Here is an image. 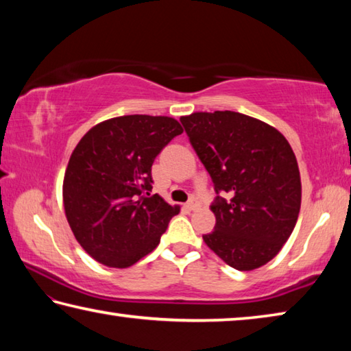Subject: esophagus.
<instances>
[{
    "mask_svg": "<svg viewBox=\"0 0 351 351\" xmlns=\"http://www.w3.org/2000/svg\"><path fill=\"white\" fill-rule=\"evenodd\" d=\"M189 211H194V210H197V208L200 206V204H199V200H195V199H191L189 202H186V205H185Z\"/></svg>",
    "mask_w": 351,
    "mask_h": 351,
    "instance_id": "obj_1",
    "label": "esophagus"
}]
</instances>
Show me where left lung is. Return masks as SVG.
<instances>
[{
	"label": "left lung",
	"instance_id": "1",
	"mask_svg": "<svg viewBox=\"0 0 351 351\" xmlns=\"http://www.w3.org/2000/svg\"><path fill=\"white\" fill-rule=\"evenodd\" d=\"M180 121L217 194L216 226L205 243L239 271L265 265L288 241L300 210L290 143L278 129L232 110L194 112Z\"/></svg>",
	"mask_w": 351,
	"mask_h": 351
}]
</instances>
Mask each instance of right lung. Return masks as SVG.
Segmentation results:
<instances>
[{"instance_id": "obj_1", "label": "right lung", "mask_w": 351, "mask_h": 351, "mask_svg": "<svg viewBox=\"0 0 351 351\" xmlns=\"http://www.w3.org/2000/svg\"><path fill=\"white\" fill-rule=\"evenodd\" d=\"M182 132L171 117L123 115L80 140L64 174L63 202L73 236L97 262L134 265L179 214V206L149 193L154 160Z\"/></svg>"}]
</instances>
